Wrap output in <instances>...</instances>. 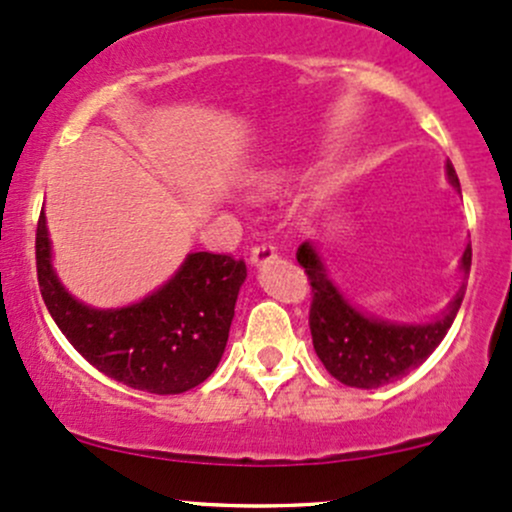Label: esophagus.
I'll return each instance as SVG.
<instances>
[{
    "instance_id": "obj_1",
    "label": "esophagus",
    "mask_w": 512,
    "mask_h": 512,
    "mask_svg": "<svg viewBox=\"0 0 512 512\" xmlns=\"http://www.w3.org/2000/svg\"><path fill=\"white\" fill-rule=\"evenodd\" d=\"M273 258H276V246L261 244V246H254V249H251L249 261L254 268H261V266H266V263H271Z\"/></svg>"
}]
</instances>
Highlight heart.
<instances>
[{"label": "heart", "mask_w": 512, "mask_h": 512, "mask_svg": "<svg viewBox=\"0 0 512 512\" xmlns=\"http://www.w3.org/2000/svg\"><path fill=\"white\" fill-rule=\"evenodd\" d=\"M266 183H268L266 178L254 180V183H251V192H254V195H263V190H266Z\"/></svg>", "instance_id": "heart-1"}]
</instances>
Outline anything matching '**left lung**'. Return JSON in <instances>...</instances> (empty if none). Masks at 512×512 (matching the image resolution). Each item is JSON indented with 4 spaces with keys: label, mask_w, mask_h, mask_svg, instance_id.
<instances>
[{
    "label": "left lung",
    "mask_w": 512,
    "mask_h": 512,
    "mask_svg": "<svg viewBox=\"0 0 512 512\" xmlns=\"http://www.w3.org/2000/svg\"><path fill=\"white\" fill-rule=\"evenodd\" d=\"M444 173L447 183L461 195L459 178L449 161ZM298 263L305 268L315 293L310 307V332L324 368L344 386L381 388L420 366L447 337L466 293L471 244H466L459 258V273L464 276V283L459 285L447 307L427 322H390L361 310L334 283L315 241H302Z\"/></svg>",
    "instance_id": "1"
}]
</instances>
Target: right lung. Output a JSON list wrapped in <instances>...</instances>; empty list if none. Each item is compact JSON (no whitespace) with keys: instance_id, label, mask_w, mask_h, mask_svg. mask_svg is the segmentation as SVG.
I'll list each match as a JSON object with an SVG mask.
<instances>
[{"instance_id":"obj_1","label":"right lung","mask_w":512,"mask_h":512,"mask_svg":"<svg viewBox=\"0 0 512 512\" xmlns=\"http://www.w3.org/2000/svg\"><path fill=\"white\" fill-rule=\"evenodd\" d=\"M43 302L78 354L124 386L156 395L185 393L212 376L227 349L244 261L192 251L153 293L124 307H92L60 283L46 212L36 232Z\"/></svg>"}]
</instances>
